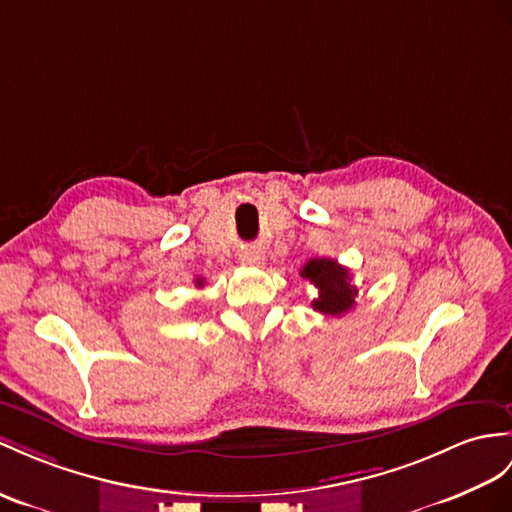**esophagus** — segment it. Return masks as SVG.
<instances>
[{"label":"esophagus","mask_w":512,"mask_h":512,"mask_svg":"<svg viewBox=\"0 0 512 512\" xmlns=\"http://www.w3.org/2000/svg\"><path fill=\"white\" fill-rule=\"evenodd\" d=\"M241 263L243 265H260V263H263V256H260L258 252H245L243 256H241Z\"/></svg>","instance_id":"1"}]
</instances>
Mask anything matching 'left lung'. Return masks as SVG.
I'll use <instances>...</instances> for the list:
<instances>
[{"instance_id":"8db88e82","label":"left lung","mask_w":512,"mask_h":512,"mask_svg":"<svg viewBox=\"0 0 512 512\" xmlns=\"http://www.w3.org/2000/svg\"><path fill=\"white\" fill-rule=\"evenodd\" d=\"M302 278L317 286L313 308L323 315L341 317L356 302L358 289L352 284V273L332 258H310L302 269Z\"/></svg>"}]
</instances>
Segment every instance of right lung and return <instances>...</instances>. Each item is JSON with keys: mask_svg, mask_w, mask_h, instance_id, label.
<instances>
[{"mask_svg": "<svg viewBox=\"0 0 512 512\" xmlns=\"http://www.w3.org/2000/svg\"><path fill=\"white\" fill-rule=\"evenodd\" d=\"M197 286H202V280H197Z\"/></svg>", "mask_w": 512, "mask_h": 512, "instance_id": "1", "label": "right lung"}]
</instances>
